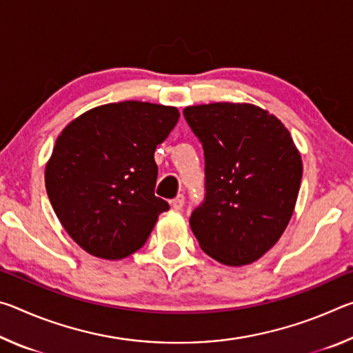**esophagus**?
I'll return each instance as SVG.
<instances>
[{"instance_id":"34e87169","label":"esophagus","mask_w":353,"mask_h":353,"mask_svg":"<svg viewBox=\"0 0 353 353\" xmlns=\"http://www.w3.org/2000/svg\"><path fill=\"white\" fill-rule=\"evenodd\" d=\"M183 204H185V198H183V194H177L176 198L171 201V207L174 208V210H182V208H183Z\"/></svg>"}]
</instances>
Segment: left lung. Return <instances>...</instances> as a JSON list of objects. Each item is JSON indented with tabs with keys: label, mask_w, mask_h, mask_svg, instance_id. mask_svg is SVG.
<instances>
[{
	"label": "left lung",
	"mask_w": 353,
	"mask_h": 353,
	"mask_svg": "<svg viewBox=\"0 0 353 353\" xmlns=\"http://www.w3.org/2000/svg\"><path fill=\"white\" fill-rule=\"evenodd\" d=\"M205 155V201L190 225L201 249L225 266L265 255L288 225L302 159L277 117L248 103L185 107Z\"/></svg>",
	"instance_id": "left-lung-1"
}]
</instances>
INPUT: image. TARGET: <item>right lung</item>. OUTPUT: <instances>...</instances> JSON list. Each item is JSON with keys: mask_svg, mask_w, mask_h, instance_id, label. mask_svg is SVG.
I'll return each mask as SVG.
<instances>
[{"mask_svg": "<svg viewBox=\"0 0 353 353\" xmlns=\"http://www.w3.org/2000/svg\"><path fill=\"white\" fill-rule=\"evenodd\" d=\"M176 107L123 101L74 118L45 168L48 198L67 234L90 255L121 260L146 243L168 202L154 194L155 148Z\"/></svg>", "mask_w": 353, "mask_h": 353, "instance_id": "right-lung-1", "label": "right lung"}]
</instances>
